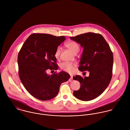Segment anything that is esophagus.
Here are the masks:
<instances>
[{
    "mask_svg": "<svg viewBox=\"0 0 130 130\" xmlns=\"http://www.w3.org/2000/svg\"><path fill=\"white\" fill-rule=\"evenodd\" d=\"M73 76H72V75H71L70 78H69V82H72V81H73Z\"/></svg>",
    "mask_w": 130,
    "mask_h": 130,
    "instance_id": "1",
    "label": "esophagus"
}]
</instances>
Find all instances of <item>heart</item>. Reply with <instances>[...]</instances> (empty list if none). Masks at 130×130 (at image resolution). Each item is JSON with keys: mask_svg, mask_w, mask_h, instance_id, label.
<instances>
[{"mask_svg": "<svg viewBox=\"0 0 130 130\" xmlns=\"http://www.w3.org/2000/svg\"><path fill=\"white\" fill-rule=\"evenodd\" d=\"M66 47L70 50L71 52L74 54H76L79 51V46L78 44L74 41H70L66 44ZM60 47H57L55 53V56L56 58H58L60 55ZM75 66V64L72 63H68V62H64L61 64V68L68 72L72 73L73 71L74 67Z\"/></svg>", "mask_w": 130, "mask_h": 130, "instance_id": "1", "label": "heart"}]
</instances>
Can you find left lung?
I'll list each match as a JSON object with an SVG mask.
<instances>
[{
    "label": "left lung",
    "mask_w": 130,
    "mask_h": 130,
    "mask_svg": "<svg viewBox=\"0 0 130 130\" xmlns=\"http://www.w3.org/2000/svg\"><path fill=\"white\" fill-rule=\"evenodd\" d=\"M83 48L78 69L89 71L88 77L74 76L79 81L80 89L73 92L74 95L83 101H89L99 96L108 86L112 74L113 54L102 35L87 32L70 37Z\"/></svg>",
    "instance_id": "left-lung-1"
}]
</instances>
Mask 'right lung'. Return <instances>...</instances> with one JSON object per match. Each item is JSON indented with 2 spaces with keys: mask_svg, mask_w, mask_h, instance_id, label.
I'll return each instance as SVG.
<instances>
[{
  "mask_svg": "<svg viewBox=\"0 0 130 130\" xmlns=\"http://www.w3.org/2000/svg\"><path fill=\"white\" fill-rule=\"evenodd\" d=\"M65 40L64 36L34 33L26 39L19 52L20 78L29 93L39 100L48 101L55 98L61 83L70 77L64 71L51 75L46 72L48 69H58L55 53Z\"/></svg>",
  "mask_w": 130,
  "mask_h": 130,
  "instance_id": "1",
  "label": "right lung"
}]
</instances>
